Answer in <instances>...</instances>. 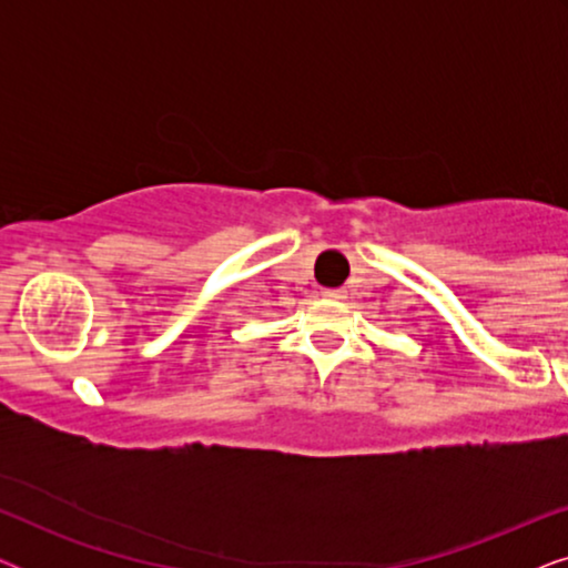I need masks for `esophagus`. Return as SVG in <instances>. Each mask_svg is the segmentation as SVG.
Listing matches in <instances>:
<instances>
[{
	"instance_id": "34e87169",
	"label": "esophagus",
	"mask_w": 568,
	"mask_h": 568,
	"mask_svg": "<svg viewBox=\"0 0 568 568\" xmlns=\"http://www.w3.org/2000/svg\"><path fill=\"white\" fill-rule=\"evenodd\" d=\"M323 297L325 300H344L346 290H323Z\"/></svg>"
}]
</instances>
